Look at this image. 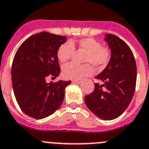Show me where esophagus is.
Returning <instances> with one entry per match:
<instances>
[{"label": "esophagus", "instance_id": "obj_1", "mask_svg": "<svg viewBox=\"0 0 149 149\" xmlns=\"http://www.w3.org/2000/svg\"><path fill=\"white\" fill-rule=\"evenodd\" d=\"M72 82L73 83H81L82 82V80H79V79H74V80H72Z\"/></svg>", "mask_w": 149, "mask_h": 149}]
</instances>
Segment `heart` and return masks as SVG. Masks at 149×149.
Masks as SVG:
<instances>
[{
	"instance_id": "b5f03b06",
	"label": "heart",
	"mask_w": 149,
	"mask_h": 149,
	"mask_svg": "<svg viewBox=\"0 0 149 149\" xmlns=\"http://www.w3.org/2000/svg\"><path fill=\"white\" fill-rule=\"evenodd\" d=\"M77 47L79 51L86 52L83 57V62L90 63L97 68L106 67L111 58V51L106 47H102L101 42L91 38H82L77 42ZM75 43L66 42L62 44L57 50V58L61 62L65 63L70 61L74 54ZM92 65L85 63L78 65L76 63H67L62 68V74L67 79H82L93 74Z\"/></svg>"
}]
</instances>
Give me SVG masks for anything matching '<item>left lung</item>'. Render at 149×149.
<instances>
[{
    "mask_svg": "<svg viewBox=\"0 0 149 149\" xmlns=\"http://www.w3.org/2000/svg\"><path fill=\"white\" fill-rule=\"evenodd\" d=\"M104 40L111 49V59L105 69L95 77L94 92L85 97L88 109L104 120L120 117L132 101L136 88V64L130 47L112 34Z\"/></svg>",
    "mask_w": 149,
    "mask_h": 149,
    "instance_id": "obj_1",
    "label": "left lung"
}]
</instances>
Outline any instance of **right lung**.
<instances>
[{
	"label": "right lung",
	"mask_w": 149,
	"mask_h": 149,
	"mask_svg": "<svg viewBox=\"0 0 149 149\" xmlns=\"http://www.w3.org/2000/svg\"><path fill=\"white\" fill-rule=\"evenodd\" d=\"M66 41L65 36L40 32L27 38L14 56L11 74L15 97L21 110L35 119L55 112L70 84L71 81L46 82L47 77L59 76L57 50Z\"/></svg>",
	"instance_id": "right-lung-1"
}]
</instances>
